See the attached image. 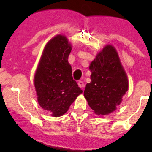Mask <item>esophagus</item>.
I'll return each mask as SVG.
<instances>
[{
	"label": "esophagus",
	"mask_w": 152,
	"mask_h": 152,
	"mask_svg": "<svg viewBox=\"0 0 152 152\" xmlns=\"http://www.w3.org/2000/svg\"><path fill=\"white\" fill-rule=\"evenodd\" d=\"M78 85H79V86L80 87H85V85H84V82H82V81H79V82H78Z\"/></svg>",
	"instance_id": "obj_1"
}]
</instances>
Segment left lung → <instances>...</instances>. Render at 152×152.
<instances>
[{"label":"left lung","mask_w":152,"mask_h":152,"mask_svg":"<svg viewBox=\"0 0 152 152\" xmlns=\"http://www.w3.org/2000/svg\"><path fill=\"white\" fill-rule=\"evenodd\" d=\"M91 82L84 96L97 115H108L116 110L128 90V79L115 48L109 45L90 63Z\"/></svg>","instance_id":"obj_1"}]
</instances>
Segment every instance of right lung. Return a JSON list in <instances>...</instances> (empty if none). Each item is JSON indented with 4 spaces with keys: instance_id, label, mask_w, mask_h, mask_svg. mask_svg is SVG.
Listing matches in <instances>:
<instances>
[{
    "instance_id": "obj_1",
    "label": "right lung",
    "mask_w": 152,
    "mask_h": 152,
    "mask_svg": "<svg viewBox=\"0 0 152 152\" xmlns=\"http://www.w3.org/2000/svg\"><path fill=\"white\" fill-rule=\"evenodd\" d=\"M71 45L67 38L57 35L45 45L34 76L38 103L52 116L67 111L82 90L72 77L68 56Z\"/></svg>"
}]
</instances>
